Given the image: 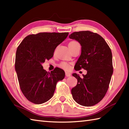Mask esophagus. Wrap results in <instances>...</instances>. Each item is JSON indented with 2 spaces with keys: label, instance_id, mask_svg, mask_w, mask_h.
<instances>
[{
  "label": "esophagus",
  "instance_id": "esophagus-1",
  "mask_svg": "<svg viewBox=\"0 0 129 129\" xmlns=\"http://www.w3.org/2000/svg\"><path fill=\"white\" fill-rule=\"evenodd\" d=\"M65 76H66L67 77H69V76H71V74L70 73L66 72L65 73Z\"/></svg>",
  "mask_w": 129,
  "mask_h": 129
}]
</instances>
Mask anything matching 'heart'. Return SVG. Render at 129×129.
<instances>
[{
  "label": "heart",
  "instance_id": "obj_1",
  "mask_svg": "<svg viewBox=\"0 0 129 129\" xmlns=\"http://www.w3.org/2000/svg\"><path fill=\"white\" fill-rule=\"evenodd\" d=\"M79 44L77 42H76V41H72V42H70L69 43V45H72V44ZM59 67L60 68H61L62 69H64V70H69V65L68 64V63L67 62H61V64H60L59 65Z\"/></svg>",
  "mask_w": 129,
  "mask_h": 129
}]
</instances>
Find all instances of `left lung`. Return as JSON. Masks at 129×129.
<instances>
[{
    "mask_svg": "<svg viewBox=\"0 0 129 129\" xmlns=\"http://www.w3.org/2000/svg\"><path fill=\"white\" fill-rule=\"evenodd\" d=\"M69 38L78 41L81 46L75 70H87L83 78L76 73L73 74L78 80L72 89L73 98L82 106L95 105L105 96L113 73L111 49L103 37L90 31L74 32Z\"/></svg>",
    "mask_w": 129,
    "mask_h": 129,
    "instance_id": "8db88e82",
    "label": "left lung"
}]
</instances>
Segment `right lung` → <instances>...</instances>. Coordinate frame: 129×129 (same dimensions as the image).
<instances>
[{
    "label": "right lung",
    "instance_id": "right-lung-1",
    "mask_svg": "<svg viewBox=\"0 0 129 129\" xmlns=\"http://www.w3.org/2000/svg\"><path fill=\"white\" fill-rule=\"evenodd\" d=\"M68 33H39L26 37L17 48L15 69L20 89L25 97L35 104L53 97L57 82L65 77L64 71L56 68L47 72L42 64L53 56L57 45Z\"/></svg>",
    "mask_w": 129,
    "mask_h": 129
}]
</instances>
